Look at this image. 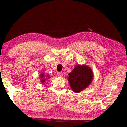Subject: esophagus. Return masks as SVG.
Instances as JSON below:
<instances>
[{
  "instance_id": "obj_1",
  "label": "esophagus",
  "mask_w": 127,
  "mask_h": 127,
  "mask_svg": "<svg viewBox=\"0 0 127 127\" xmlns=\"http://www.w3.org/2000/svg\"><path fill=\"white\" fill-rule=\"evenodd\" d=\"M57 75H58V76H60V77L63 76V73H62V72H58V73H57Z\"/></svg>"
}]
</instances>
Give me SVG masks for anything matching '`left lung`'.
I'll return each instance as SVG.
<instances>
[{"instance_id": "obj_1", "label": "left lung", "mask_w": 127, "mask_h": 127, "mask_svg": "<svg viewBox=\"0 0 127 127\" xmlns=\"http://www.w3.org/2000/svg\"><path fill=\"white\" fill-rule=\"evenodd\" d=\"M69 82L73 91L79 92L91 83L93 79L92 70L85 65H77L69 74Z\"/></svg>"}]
</instances>
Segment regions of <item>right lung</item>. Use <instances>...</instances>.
Wrapping results in <instances>:
<instances>
[{"instance_id":"add662e5","label":"right lung","mask_w":127,"mask_h":127,"mask_svg":"<svg viewBox=\"0 0 127 127\" xmlns=\"http://www.w3.org/2000/svg\"><path fill=\"white\" fill-rule=\"evenodd\" d=\"M41 78L42 79H43V78H44V73H43V74H41ZM44 81H45V79H42V80H41V82H42V83H44Z\"/></svg>"}]
</instances>
